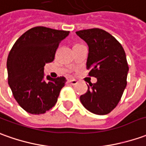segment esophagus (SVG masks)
<instances>
[{"instance_id": "obj_1", "label": "esophagus", "mask_w": 146, "mask_h": 146, "mask_svg": "<svg viewBox=\"0 0 146 146\" xmlns=\"http://www.w3.org/2000/svg\"><path fill=\"white\" fill-rule=\"evenodd\" d=\"M68 82L69 84H71L72 86H76L77 84V81L75 79H69V80H68Z\"/></svg>"}]
</instances>
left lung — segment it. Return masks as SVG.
<instances>
[{"instance_id": "obj_1", "label": "left lung", "mask_w": 146, "mask_h": 146, "mask_svg": "<svg viewBox=\"0 0 146 146\" xmlns=\"http://www.w3.org/2000/svg\"><path fill=\"white\" fill-rule=\"evenodd\" d=\"M89 46L86 69L98 81L80 97L83 106L94 114L105 115L117 106L126 87L129 66L121 44L101 29L76 32Z\"/></svg>"}]
</instances>
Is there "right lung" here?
Instances as JSON below:
<instances>
[{
    "label": "right lung",
    "instance_id": "add662e5",
    "mask_svg": "<svg viewBox=\"0 0 146 146\" xmlns=\"http://www.w3.org/2000/svg\"><path fill=\"white\" fill-rule=\"evenodd\" d=\"M69 31L34 27L15 42L7 59L8 82L20 106L32 114H41L55 106L64 77H44L45 63L54 59L56 48Z\"/></svg>",
    "mask_w": 146,
    "mask_h": 146
}]
</instances>
